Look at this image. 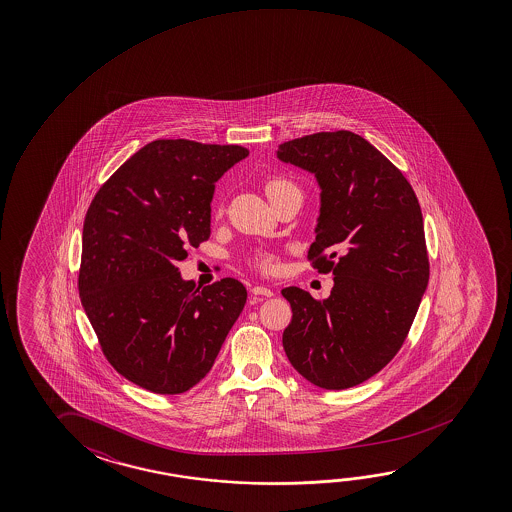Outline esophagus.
<instances>
[{
	"instance_id": "34e87169",
	"label": "esophagus",
	"mask_w": 512,
	"mask_h": 512,
	"mask_svg": "<svg viewBox=\"0 0 512 512\" xmlns=\"http://www.w3.org/2000/svg\"><path fill=\"white\" fill-rule=\"evenodd\" d=\"M252 293L255 294V296H273V291L268 289V287H262V285L252 287Z\"/></svg>"
}]
</instances>
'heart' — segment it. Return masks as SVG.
Segmentation results:
<instances>
[{"label":"heart","instance_id":"heart-1","mask_svg":"<svg viewBox=\"0 0 512 512\" xmlns=\"http://www.w3.org/2000/svg\"><path fill=\"white\" fill-rule=\"evenodd\" d=\"M264 189H266V194H268L269 200H273L277 194L289 191V189H298V187H296L291 180H287V178H282V176H271V178H268L266 185H264ZM216 210L221 212V207L218 205ZM253 264H255L257 268L262 269V271L271 273V271H275V269L278 268L277 253L269 252V250H260V252L253 255Z\"/></svg>","mask_w":512,"mask_h":512}]
</instances>
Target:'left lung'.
<instances>
[{
    "instance_id": "obj_1",
    "label": "left lung",
    "mask_w": 512,
    "mask_h": 512,
    "mask_svg": "<svg viewBox=\"0 0 512 512\" xmlns=\"http://www.w3.org/2000/svg\"><path fill=\"white\" fill-rule=\"evenodd\" d=\"M277 157L316 175L321 209L307 259L334 275L327 300L282 289L293 309L285 355L314 386H359L402 348L427 289L418 198L391 160L348 130L287 141Z\"/></svg>"
}]
</instances>
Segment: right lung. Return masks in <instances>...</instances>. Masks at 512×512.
I'll list each match as a JSON object with an SVG mask.
<instances>
[{"label":"right lung","instance_id":"right-lung-1","mask_svg":"<svg viewBox=\"0 0 512 512\" xmlns=\"http://www.w3.org/2000/svg\"><path fill=\"white\" fill-rule=\"evenodd\" d=\"M250 151L159 139L110 176L85 214L78 291L112 368L135 386L180 394L209 373L246 303V287H207L176 262L210 237L214 187Z\"/></svg>","mask_w":512,"mask_h":512}]
</instances>
